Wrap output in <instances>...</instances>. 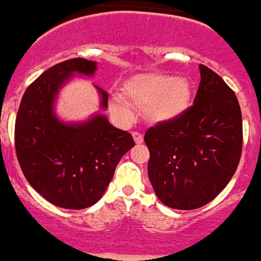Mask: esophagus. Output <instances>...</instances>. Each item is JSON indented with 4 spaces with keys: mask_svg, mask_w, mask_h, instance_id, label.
<instances>
[{
    "mask_svg": "<svg viewBox=\"0 0 261 261\" xmlns=\"http://www.w3.org/2000/svg\"><path fill=\"white\" fill-rule=\"evenodd\" d=\"M133 138H134L135 143H142L143 142V135L141 133H138V131H134L133 133Z\"/></svg>",
    "mask_w": 261,
    "mask_h": 261,
    "instance_id": "esophagus-1",
    "label": "esophagus"
}]
</instances>
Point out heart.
Instances as JSON below:
<instances>
[{
  "label": "heart",
  "mask_w": 261,
  "mask_h": 261,
  "mask_svg": "<svg viewBox=\"0 0 261 261\" xmlns=\"http://www.w3.org/2000/svg\"><path fill=\"white\" fill-rule=\"evenodd\" d=\"M123 94L138 110L146 111L152 122H171L189 109L192 86L184 77L162 73H146L133 77L123 86ZM116 109L124 110L126 103L114 96Z\"/></svg>",
  "instance_id": "1"
}]
</instances>
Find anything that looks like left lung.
I'll list each match as a JSON object with an SVG mask.
<instances>
[{
  "instance_id": "1",
  "label": "left lung",
  "mask_w": 261,
  "mask_h": 261,
  "mask_svg": "<svg viewBox=\"0 0 261 261\" xmlns=\"http://www.w3.org/2000/svg\"><path fill=\"white\" fill-rule=\"evenodd\" d=\"M193 106L146 131L149 178L166 206L192 211L219 196L233 177L243 149V119L234 92L200 64Z\"/></svg>"
}]
</instances>
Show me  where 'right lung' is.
Instances as JSON below:
<instances>
[{"instance_id": "add662e5", "label": "right lung", "mask_w": 261, "mask_h": 261, "mask_svg": "<svg viewBox=\"0 0 261 261\" xmlns=\"http://www.w3.org/2000/svg\"><path fill=\"white\" fill-rule=\"evenodd\" d=\"M95 61L82 57L54 65L25 91L16 118L17 160L32 188L46 201L65 209H84L100 200L116 165L134 139L112 126L105 115L82 123H64L55 115V99L73 73L92 76ZM101 109L109 94L96 87Z\"/></svg>"}]
</instances>
